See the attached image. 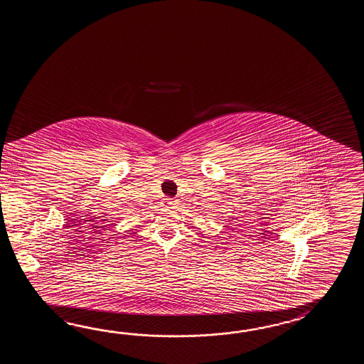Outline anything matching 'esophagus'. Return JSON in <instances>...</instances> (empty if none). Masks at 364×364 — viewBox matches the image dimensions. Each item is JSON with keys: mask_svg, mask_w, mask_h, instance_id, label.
<instances>
[{"mask_svg": "<svg viewBox=\"0 0 364 364\" xmlns=\"http://www.w3.org/2000/svg\"><path fill=\"white\" fill-rule=\"evenodd\" d=\"M176 205H177V200L176 199H164L161 201V207H164V208H176Z\"/></svg>", "mask_w": 364, "mask_h": 364, "instance_id": "esophagus-1", "label": "esophagus"}]
</instances>
